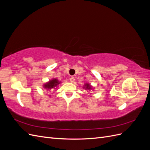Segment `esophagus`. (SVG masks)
<instances>
[{
	"label": "esophagus",
	"instance_id": "34e87169",
	"mask_svg": "<svg viewBox=\"0 0 150 150\" xmlns=\"http://www.w3.org/2000/svg\"><path fill=\"white\" fill-rule=\"evenodd\" d=\"M70 81H71V82H72V83H73L74 82V80H75V78H74V77L73 76H71V78H70Z\"/></svg>",
	"mask_w": 150,
	"mask_h": 150
}]
</instances>
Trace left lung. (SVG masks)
<instances>
[{
	"instance_id": "left-lung-1",
	"label": "left lung",
	"mask_w": 150,
	"mask_h": 150,
	"mask_svg": "<svg viewBox=\"0 0 150 150\" xmlns=\"http://www.w3.org/2000/svg\"><path fill=\"white\" fill-rule=\"evenodd\" d=\"M85 86H86V89H91V86L89 84H86V85H85Z\"/></svg>"
}]
</instances>
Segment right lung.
Wrapping results in <instances>:
<instances>
[{
	"instance_id": "right-lung-1",
	"label": "right lung",
	"mask_w": 150,
	"mask_h": 150,
	"mask_svg": "<svg viewBox=\"0 0 150 150\" xmlns=\"http://www.w3.org/2000/svg\"><path fill=\"white\" fill-rule=\"evenodd\" d=\"M60 83V82H59V81H57V79H53L52 80H51L49 83H46L44 85V88L48 89H51L54 88L56 87V86Z\"/></svg>"
}]
</instances>
